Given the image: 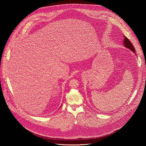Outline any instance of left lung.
<instances>
[{"label": "left lung", "instance_id": "obj_1", "mask_svg": "<svg viewBox=\"0 0 146 146\" xmlns=\"http://www.w3.org/2000/svg\"><path fill=\"white\" fill-rule=\"evenodd\" d=\"M123 44H124V46L130 49L131 50H132L134 53H135L136 51H135V49L133 46V44H132V43L130 41V40L127 37L125 36V38H124V40H123Z\"/></svg>", "mask_w": 146, "mask_h": 146}]
</instances>
